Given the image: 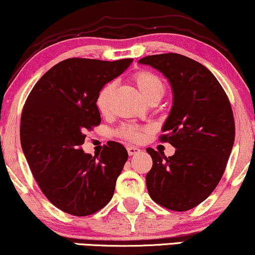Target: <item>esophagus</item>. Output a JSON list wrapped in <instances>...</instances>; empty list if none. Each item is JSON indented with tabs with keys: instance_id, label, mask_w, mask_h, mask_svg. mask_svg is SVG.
<instances>
[{
	"instance_id": "1",
	"label": "esophagus",
	"mask_w": 255,
	"mask_h": 255,
	"mask_svg": "<svg viewBox=\"0 0 255 255\" xmlns=\"http://www.w3.org/2000/svg\"><path fill=\"white\" fill-rule=\"evenodd\" d=\"M127 151L129 155H136V154L141 153V149L138 147H135V146H128L127 147Z\"/></svg>"
}]
</instances>
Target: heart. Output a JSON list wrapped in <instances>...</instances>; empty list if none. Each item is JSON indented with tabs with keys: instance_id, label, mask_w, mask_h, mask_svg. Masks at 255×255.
I'll use <instances>...</instances> for the list:
<instances>
[{
	"instance_id": "b5f03b06",
	"label": "heart",
	"mask_w": 255,
	"mask_h": 255,
	"mask_svg": "<svg viewBox=\"0 0 255 255\" xmlns=\"http://www.w3.org/2000/svg\"><path fill=\"white\" fill-rule=\"evenodd\" d=\"M134 83L136 85L138 92L146 99V101H150L151 99L162 98L165 94V87L161 81V79L156 74L147 72V70H141L134 75ZM114 90V83H107L100 89L96 96V107L99 112L106 114L109 111V105H111V98ZM124 135L126 137L130 138L133 141H138L141 138V131L136 128L128 127L124 128Z\"/></svg>"
}]
</instances>
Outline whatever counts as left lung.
Masks as SVG:
<instances>
[{"mask_svg": "<svg viewBox=\"0 0 255 255\" xmlns=\"http://www.w3.org/2000/svg\"><path fill=\"white\" fill-rule=\"evenodd\" d=\"M138 63L162 73L173 94L161 140L176 150L167 157L147 148L153 159L146 175L148 193L163 207L188 211L211 195L226 168L235 136L231 104L213 74L189 57L160 54Z\"/></svg>", "mask_w": 255, "mask_h": 255, "instance_id": "left-lung-1", "label": "left lung"}]
</instances>
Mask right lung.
<instances>
[{"label":"right lung","mask_w":255,"mask_h":255,"mask_svg":"<svg viewBox=\"0 0 255 255\" xmlns=\"http://www.w3.org/2000/svg\"><path fill=\"white\" fill-rule=\"evenodd\" d=\"M131 59H68L38 80L21 117V146L47 199L66 213L86 217L111 201L128 153L111 142L99 155L81 149L87 129L101 122L100 89L121 75Z\"/></svg>","instance_id":"add662e5"}]
</instances>
